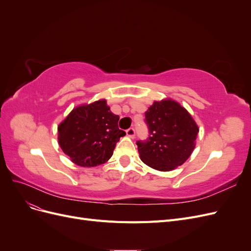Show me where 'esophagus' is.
<instances>
[{"label":"esophagus","mask_w":251,"mask_h":251,"mask_svg":"<svg viewBox=\"0 0 251 251\" xmlns=\"http://www.w3.org/2000/svg\"><path fill=\"white\" fill-rule=\"evenodd\" d=\"M126 135L128 136V137H131V138H134L135 135H136V132H135V128L134 127L127 128V130L126 131Z\"/></svg>","instance_id":"obj_1"}]
</instances>
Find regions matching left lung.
<instances>
[{
	"instance_id": "8db88e82",
	"label": "left lung",
	"mask_w": 251,
	"mask_h": 251,
	"mask_svg": "<svg viewBox=\"0 0 251 251\" xmlns=\"http://www.w3.org/2000/svg\"><path fill=\"white\" fill-rule=\"evenodd\" d=\"M149 137L136 142L141 160L158 171H172L186 161L199 128L189 113L174 100L155 101L146 112Z\"/></svg>"
}]
</instances>
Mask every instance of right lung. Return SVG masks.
Instances as JSON below:
<instances>
[{
    "instance_id": "right-lung-1",
    "label": "right lung",
    "mask_w": 251,
    "mask_h": 251,
    "mask_svg": "<svg viewBox=\"0 0 251 251\" xmlns=\"http://www.w3.org/2000/svg\"><path fill=\"white\" fill-rule=\"evenodd\" d=\"M118 120L104 100L80 105L59 125V146L75 164L85 168L102 164L126 135L118 127Z\"/></svg>"
}]
</instances>
